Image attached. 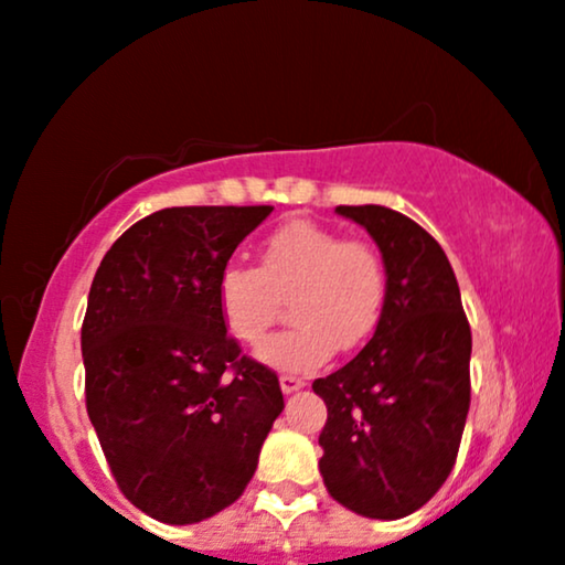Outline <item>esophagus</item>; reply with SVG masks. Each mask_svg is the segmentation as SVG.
<instances>
[{"label":"esophagus","mask_w":565,"mask_h":565,"mask_svg":"<svg viewBox=\"0 0 565 565\" xmlns=\"http://www.w3.org/2000/svg\"><path fill=\"white\" fill-rule=\"evenodd\" d=\"M278 385H281L284 395H291V393H297V390L305 387V380L297 377V374H281V377H278Z\"/></svg>","instance_id":"1"}]
</instances>
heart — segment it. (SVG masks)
Instances as JSON below:
<instances>
[{"label": "heart", "instance_id": "heart-1", "mask_svg": "<svg viewBox=\"0 0 565 565\" xmlns=\"http://www.w3.org/2000/svg\"><path fill=\"white\" fill-rule=\"evenodd\" d=\"M289 302L295 326L270 338L260 361L284 372H310L351 351L380 326L387 268L377 247L345 239L310 220L281 224L260 243L258 268L230 263L216 278V310L235 341L258 345Z\"/></svg>", "mask_w": 565, "mask_h": 565}]
</instances>
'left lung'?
I'll return each instance as SVG.
<instances>
[{"instance_id": "1", "label": "left lung", "mask_w": 565, "mask_h": 565, "mask_svg": "<svg viewBox=\"0 0 565 565\" xmlns=\"http://www.w3.org/2000/svg\"><path fill=\"white\" fill-rule=\"evenodd\" d=\"M370 232L387 268L372 341L312 382L328 405L320 472L328 493L370 519L424 507L455 468L470 411L472 335L445 250L387 206H338Z\"/></svg>"}]
</instances>
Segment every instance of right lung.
Returning <instances> with one entry per match:
<instances>
[{
	"label": "right lung",
	"mask_w": 565,
	"mask_h": 565,
	"mask_svg": "<svg viewBox=\"0 0 565 565\" xmlns=\"http://www.w3.org/2000/svg\"><path fill=\"white\" fill-rule=\"evenodd\" d=\"M274 206H172L120 235L82 322L87 416L120 493L164 524L243 495L284 411L276 372L239 353L216 278Z\"/></svg>",
	"instance_id": "obj_1"
}]
</instances>
